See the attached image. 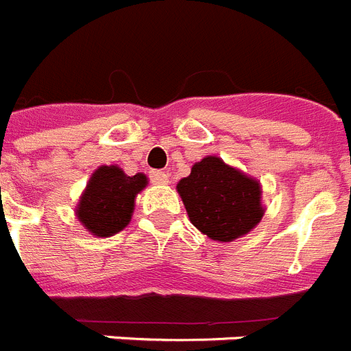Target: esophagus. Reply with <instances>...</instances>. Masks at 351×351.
<instances>
[{"mask_svg":"<svg viewBox=\"0 0 351 351\" xmlns=\"http://www.w3.org/2000/svg\"><path fill=\"white\" fill-rule=\"evenodd\" d=\"M149 179H151V182H154V184H167V182H169V173L161 172V170H151V172H149Z\"/></svg>","mask_w":351,"mask_h":351,"instance_id":"obj_1","label":"esophagus"}]
</instances>
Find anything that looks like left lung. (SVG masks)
I'll return each instance as SVG.
<instances>
[{
  "label": "left lung",
  "instance_id": "left-lung-1",
  "mask_svg": "<svg viewBox=\"0 0 351 351\" xmlns=\"http://www.w3.org/2000/svg\"><path fill=\"white\" fill-rule=\"evenodd\" d=\"M190 221L218 243H232L262 219V186L218 156H206L178 182Z\"/></svg>",
  "mask_w": 351,
  "mask_h": 351
}]
</instances>
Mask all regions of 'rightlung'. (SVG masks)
Masks as SVG:
<instances>
[{"label": "right lung", "instance_id": "right-lung-1", "mask_svg": "<svg viewBox=\"0 0 351 351\" xmlns=\"http://www.w3.org/2000/svg\"><path fill=\"white\" fill-rule=\"evenodd\" d=\"M145 184L147 178L141 172L126 176L117 165L98 167L77 204V218L93 235L117 234L132 219L135 197Z\"/></svg>", "mask_w": 351, "mask_h": 351}]
</instances>
